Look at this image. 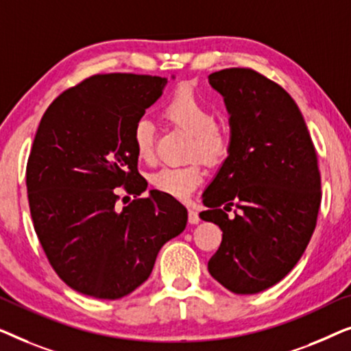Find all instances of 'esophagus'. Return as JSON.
<instances>
[{
  "instance_id": "obj_1",
  "label": "esophagus",
  "mask_w": 351,
  "mask_h": 351,
  "mask_svg": "<svg viewBox=\"0 0 351 351\" xmlns=\"http://www.w3.org/2000/svg\"><path fill=\"white\" fill-rule=\"evenodd\" d=\"M189 222L191 225L199 223V215H198V213H196L195 209H189Z\"/></svg>"
}]
</instances>
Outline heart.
<instances>
[{"label": "heart", "mask_w": 351, "mask_h": 351, "mask_svg": "<svg viewBox=\"0 0 351 351\" xmlns=\"http://www.w3.org/2000/svg\"><path fill=\"white\" fill-rule=\"evenodd\" d=\"M162 117L191 136V155H198L208 162L223 160L230 148V136L223 126L214 123V114L203 99L191 88L182 86L162 104ZM134 150L138 160L153 158V126L148 119H138L132 129ZM203 169L198 162L169 165L152 176V184L158 191L184 199L190 196L203 180Z\"/></svg>", "instance_id": "obj_1"}]
</instances>
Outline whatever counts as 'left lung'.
Returning <instances> with one entry per match:
<instances>
[{"mask_svg":"<svg viewBox=\"0 0 351 351\" xmlns=\"http://www.w3.org/2000/svg\"><path fill=\"white\" fill-rule=\"evenodd\" d=\"M228 112L230 148L203 193L223 237L208 270L234 294L280 282L308 246L321 203L318 160L294 99L249 69L209 75ZM239 213L228 218L225 210Z\"/></svg>","mask_w":351,"mask_h":351,"instance_id":"8db88e82","label":"left lung"}]
</instances>
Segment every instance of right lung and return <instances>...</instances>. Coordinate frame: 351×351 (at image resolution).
<instances>
[{
    "mask_svg": "<svg viewBox=\"0 0 351 351\" xmlns=\"http://www.w3.org/2000/svg\"><path fill=\"white\" fill-rule=\"evenodd\" d=\"M174 80V76H171ZM169 83L161 76L95 75L43 114L27 165L35 232L60 280L117 300L150 276L160 249L186 227L185 206L158 190L117 208V186L141 195L132 129Z\"/></svg>",
    "mask_w": 351,
    "mask_h": 351,
    "instance_id": "obj_1",
    "label": "right lung"
}]
</instances>
